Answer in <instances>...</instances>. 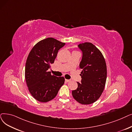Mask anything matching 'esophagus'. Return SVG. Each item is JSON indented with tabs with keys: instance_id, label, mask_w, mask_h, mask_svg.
I'll list each match as a JSON object with an SVG mask.
<instances>
[{
	"instance_id": "1",
	"label": "esophagus",
	"mask_w": 132,
	"mask_h": 132,
	"mask_svg": "<svg viewBox=\"0 0 132 132\" xmlns=\"http://www.w3.org/2000/svg\"><path fill=\"white\" fill-rule=\"evenodd\" d=\"M65 81H66V82H70V81H71V80H70V79H65Z\"/></svg>"
}]
</instances>
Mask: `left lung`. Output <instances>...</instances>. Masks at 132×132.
<instances>
[{"label":"left lung","mask_w":132,"mask_h":132,"mask_svg":"<svg viewBox=\"0 0 132 132\" xmlns=\"http://www.w3.org/2000/svg\"><path fill=\"white\" fill-rule=\"evenodd\" d=\"M82 52L79 68L81 83L77 82L78 88L72 92L74 99L82 105H89L98 100L105 88L107 78V67L100 51L91 43L78 45Z\"/></svg>","instance_id":"1"}]
</instances>
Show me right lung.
Instances as JSON below:
<instances>
[{
  "instance_id": "obj_1",
  "label": "right lung",
  "mask_w": 132,
  "mask_h": 132,
  "mask_svg": "<svg viewBox=\"0 0 132 132\" xmlns=\"http://www.w3.org/2000/svg\"><path fill=\"white\" fill-rule=\"evenodd\" d=\"M65 45L54 38H46L34 45L27 56L26 82L31 94L38 101L46 102L53 99L65 82L64 77L51 75L48 71L58 51Z\"/></svg>"
}]
</instances>
